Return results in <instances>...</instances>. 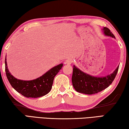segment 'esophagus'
Returning a JSON list of instances; mask_svg holds the SVG:
<instances>
[{
  "label": "esophagus",
  "mask_w": 129,
  "mask_h": 129,
  "mask_svg": "<svg viewBox=\"0 0 129 129\" xmlns=\"http://www.w3.org/2000/svg\"><path fill=\"white\" fill-rule=\"evenodd\" d=\"M72 62H73V60L72 59V58H68V59H67L66 61H65V63L68 65L71 64Z\"/></svg>",
  "instance_id": "esophagus-1"
}]
</instances>
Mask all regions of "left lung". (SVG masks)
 Listing matches in <instances>:
<instances>
[{"instance_id":"left-lung-1","label":"left lung","mask_w":129,"mask_h":129,"mask_svg":"<svg viewBox=\"0 0 129 129\" xmlns=\"http://www.w3.org/2000/svg\"><path fill=\"white\" fill-rule=\"evenodd\" d=\"M104 31L106 35L115 38L114 35L109 28L104 27ZM118 68L119 67H118L114 72L106 77H97L84 73L74 65L72 78L73 86L78 92L86 94L100 92L112 84L117 75Z\"/></svg>"}]
</instances>
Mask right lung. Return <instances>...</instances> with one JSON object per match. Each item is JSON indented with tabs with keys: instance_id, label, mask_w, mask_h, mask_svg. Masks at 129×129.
I'll return each mask as SVG.
<instances>
[{
	"instance_id": "add662e5",
	"label": "right lung",
	"mask_w": 129,
	"mask_h": 129,
	"mask_svg": "<svg viewBox=\"0 0 129 129\" xmlns=\"http://www.w3.org/2000/svg\"><path fill=\"white\" fill-rule=\"evenodd\" d=\"M62 64L52 68L41 77L31 81L17 80L11 75L7 68L6 57L5 71L8 81L17 92L28 98H38L45 95L51 91L54 78L61 69Z\"/></svg>"
}]
</instances>
